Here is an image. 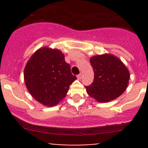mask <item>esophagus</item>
<instances>
[{"mask_svg":"<svg viewBox=\"0 0 148 148\" xmlns=\"http://www.w3.org/2000/svg\"><path fill=\"white\" fill-rule=\"evenodd\" d=\"M77 79H79V80H81V79H82V74H78V75H77Z\"/></svg>","mask_w":148,"mask_h":148,"instance_id":"1","label":"esophagus"}]
</instances>
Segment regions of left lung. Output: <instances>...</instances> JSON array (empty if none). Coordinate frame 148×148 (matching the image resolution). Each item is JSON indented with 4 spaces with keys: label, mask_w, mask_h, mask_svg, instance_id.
Listing matches in <instances>:
<instances>
[{
    "label": "left lung",
    "mask_w": 148,
    "mask_h": 148,
    "mask_svg": "<svg viewBox=\"0 0 148 148\" xmlns=\"http://www.w3.org/2000/svg\"><path fill=\"white\" fill-rule=\"evenodd\" d=\"M90 62L94 71L93 82L86 86L91 97L99 102L116 99L125 92L130 72L118 58L109 54L92 57Z\"/></svg>",
    "instance_id": "1"
}]
</instances>
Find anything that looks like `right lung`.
<instances>
[{"label":"right lung","mask_w":148,"mask_h":148,"mask_svg":"<svg viewBox=\"0 0 148 148\" xmlns=\"http://www.w3.org/2000/svg\"><path fill=\"white\" fill-rule=\"evenodd\" d=\"M76 79L64 54L57 49L40 48L30 57L24 69L27 89L42 104L56 105L63 99Z\"/></svg>","instance_id":"add662e5"}]
</instances>
